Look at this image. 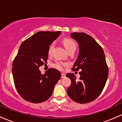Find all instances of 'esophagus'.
<instances>
[{
	"instance_id": "34e87169",
	"label": "esophagus",
	"mask_w": 122,
	"mask_h": 122,
	"mask_svg": "<svg viewBox=\"0 0 122 122\" xmlns=\"http://www.w3.org/2000/svg\"><path fill=\"white\" fill-rule=\"evenodd\" d=\"M65 76H66V75H65V74H64V73H62V74H61V78H65Z\"/></svg>"
}]
</instances>
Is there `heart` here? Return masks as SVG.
Wrapping results in <instances>:
<instances>
[{
	"mask_svg": "<svg viewBox=\"0 0 122 122\" xmlns=\"http://www.w3.org/2000/svg\"><path fill=\"white\" fill-rule=\"evenodd\" d=\"M62 43H63L64 47L66 49V50L68 51L71 50L72 49H75L76 48V45H75V43L71 39H68V38H65V39L63 40L62 41ZM53 44H51L48 50V55H50L52 52V48H53ZM66 64H65L62 63V62H60V61H56V62L53 64V66L54 67L56 68L59 70H62L64 69V66H65Z\"/></svg>",
	"mask_w": 122,
	"mask_h": 122,
	"instance_id": "1",
	"label": "heart"
}]
</instances>
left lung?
<instances>
[{
  "instance_id": "left-lung-1",
  "label": "left lung",
  "mask_w": 122,
  "mask_h": 122,
  "mask_svg": "<svg viewBox=\"0 0 122 122\" xmlns=\"http://www.w3.org/2000/svg\"><path fill=\"white\" fill-rule=\"evenodd\" d=\"M71 37L77 41L79 54L72 70L81 72L79 80L72 73L66 76L71 84L66 90L72 100L86 103L97 99L101 93L108 76V68L102 47L93 37L84 33H72Z\"/></svg>"
}]
</instances>
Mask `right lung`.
<instances>
[{
	"instance_id": "right-lung-1",
	"label": "right lung",
	"mask_w": 122,
	"mask_h": 122,
	"mask_svg": "<svg viewBox=\"0 0 122 122\" xmlns=\"http://www.w3.org/2000/svg\"><path fill=\"white\" fill-rule=\"evenodd\" d=\"M61 31H38L20 45L13 62L12 73L17 92L25 101L41 103L50 98L61 72L50 68L42 74L39 67L48 58L49 46Z\"/></svg>"
}]
</instances>
